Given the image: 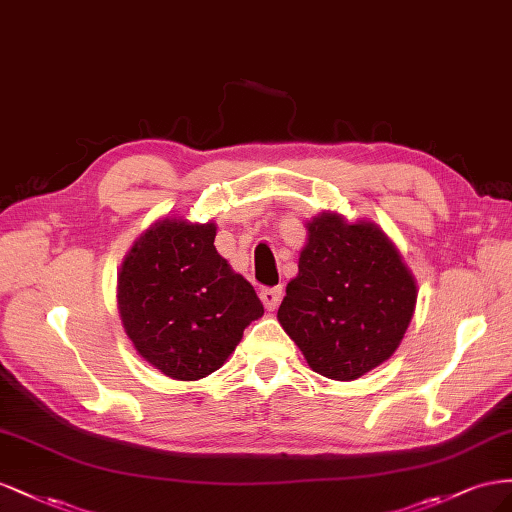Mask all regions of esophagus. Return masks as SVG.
<instances>
[{"label": "esophagus", "instance_id": "34e87169", "mask_svg": "<svg viewBox=\"0 0 512 512\" xmlns=\"http://www.w3.org/2000/svg\"><path fill=\"white\" fill-rule=\"evenodd\" d=\"M259 298L268 311H274L283 300V287H264L259 291Z\"/></svg>", "mask_w": 512, "mask_h": 512}]
</instances>
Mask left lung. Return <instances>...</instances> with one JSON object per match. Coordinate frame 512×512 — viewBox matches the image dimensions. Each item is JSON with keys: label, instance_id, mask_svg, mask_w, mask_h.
Returning a JSON list of instances; mask_svg holds the SVG:
<instances>
[{"label": "left lung", "instance_id": "left-lung-1", "mask_svg": "<svg viewBox=\"0 0 512 512\" xmlns=\"http://www.w3.org/2000/svg\"><path fill=\"white\" fill-rule=\"evenodd\" d=\"M414 306V276L384 231L324 212L276 317L315 373L352 382L394 354Z\"/></svg>", "mask_w": 512, "mask_h": 512}]
</instances>
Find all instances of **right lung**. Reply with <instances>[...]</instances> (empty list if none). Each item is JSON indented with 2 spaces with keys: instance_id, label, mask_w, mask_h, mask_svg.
Returning a JSON list of instances; mask_svg holds the SVG:
<instances>
[{
  "instance_id": "right-lung-1",
  "label": "right lung",
  "mask_w": 512,
  "mask_h": 512,
  "mask_svg": "<svg viewBox=\"0 0 512 512\" xmlns=\"http://www.w3.org/2000/svg\"><path fill=\"white\" fill-rule=\"evenodd\" d=\"M214 223H156L130 248L118 304L137 352L167 377L193 382L223 367L244 328L264 315L253 285L216 253Z\"/></svg>"
}]
</instances>
